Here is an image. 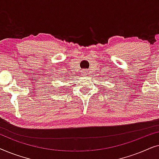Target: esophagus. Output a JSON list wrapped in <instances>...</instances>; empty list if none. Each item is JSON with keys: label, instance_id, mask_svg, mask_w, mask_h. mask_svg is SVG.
<instances>
[{"label": "esophagus", "instance_id": "34e87169", "mask_svg": "<svg viewBox=\"0 0 159 159\" xmlns=\"http://www.w3.org/2000/svg\"><path fill=\"white\" fill-rule=\"evenodd\" d=\"M86 74H87V71L86 70L82 71V76H85Z\"/></svg>", "mask_w": 159, "mask_h": 159}]
</instances>
